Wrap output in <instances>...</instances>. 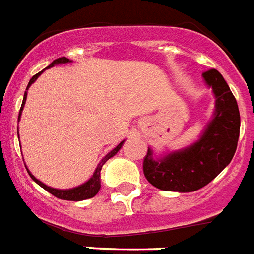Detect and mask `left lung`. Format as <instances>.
<instances>
[{"mask_svg":"<svg viewBox=\"0 0 254 254\" xmlns=\"http://www.w3.org/2000/svg\"><path fill=\"white\" fill-rule=\"evenodd\" d=\"M215 94L213 121L198 142L174 152L161 160L152 159L148 149L142 170L146 180L164 191L191 192L208 185L232 161L240 137V110L226 80L215 68L203 72Z\"/></svg>","mask_w":254,"mask_h":254,"instance_id":"1","label":"left lung"}]
</instances>
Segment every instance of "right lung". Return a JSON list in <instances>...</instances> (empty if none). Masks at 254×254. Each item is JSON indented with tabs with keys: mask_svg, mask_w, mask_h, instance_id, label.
I'll return each instance as SVG.
<instances>
[{
	"mask_svg": "<svg viewBox=\"0 0 254 254\" xmlns=\"http://www.w3.org/2000/svg\"><path fill=\"white\" fill-rule=\"evenodd\" d=\"M69 59H67V58H58V59H55L52 63H51L48 67H52L54 64H59V63H68ZM43 72V71H41ZM41 72H39V74L33 75L32 76V79L29 80V83H28V87L31 86L35 80L39 78V75L41 74ZM27 87V90H28ZM25 99H27V91H25V94H24V99H22V105H21V109H20V113H18V120H20V116H21V112H22V108H24V105H25ZM122 144H124V141L120 142L114 149H113L112 152H109L108 155L105 156L102 159V161L99 163V165L97 167V170H95V172H94V175L91 176V179L89 180V182H86L84 185L79 186V187H75V189H71V190H56V189H51V187H48V186H46L44 183H41L40 180H37L33 175L29 172V175H31V178L35 182H36L37 185L40 186V187H43L44 190H47L50 194H52L54 196H56V198L59 199H64V200H83V199H89V198H93V196H95V195L98 194L99 189H101V170H102V165L106 163V161L110 159V157H113V156L116 155L118 151H120V148L122 146ZM28 171V170H27Z\"/></svg>",
	"mask_w": 254,
	"mask_h": 254,
	"instance_id": "obj_1",
	"label": "right lung"
}]
</instances>
